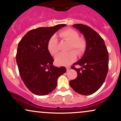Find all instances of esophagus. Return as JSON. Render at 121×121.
I'll list each match as a JSON object with an SVG mask.
<instances>
[{"label": "esophagus", "mask_w": 121, "mask_h": 121, "mask_svg": "<svg viewBox=\"0 0 121 121\" xmlns=\"http://www.w3.org/2000/svg\"><path fill=\"white\" fill-rule=\"evenodd\" d=\"M69 69H70V67H69V66H67V67H66V70H67V71H68Z\"/></svg>", "instance_id": "34e87169"}]
</instances>
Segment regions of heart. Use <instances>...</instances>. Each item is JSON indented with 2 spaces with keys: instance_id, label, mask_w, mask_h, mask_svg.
<instances>
[{
  "instance_id": "b5f03b06",
  "label": "heart",
  "mask_w": 121,
  "mask_h": 121,
  "mask_svg": "<svg viewBox=\"0 0 121 121\" xmlns=\"http://www.w3.org/2000/svg\"><path fill=\"white\" fill-rule=\"evenodd\" d=\"M59 36L62 39L70 43L69 49H73L77 55L80 56L84 53L86 47V42L82 37H79L76 30L73 29H66L60 32ZM48 49L52 55H56L59 51L58 40L55 36H52L48 43ZM76 59V54L71 51L66 53H60L55 57V61L59 65L67 66L74 62Z\"/></svg>"
}]
</instances>
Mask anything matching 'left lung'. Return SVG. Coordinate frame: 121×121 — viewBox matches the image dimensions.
I'll return each mask as SVG.
<instances>
[{"label": "left lung", "mask_w": 121, "mask_h": 121, "mask_svg": "<svg viewBox=\"0 0 121 121\" xmlns=\"http://www.w3.org/2000/svg\"><path fill=\"white\" fill-rule=\"evenodd\" d=\"M73 26L82 34L86 42L85 52L81 59L72 66L77 72V77L69 81L76 92L87 95L98 91L104 84L109 67V54L103 39L89 26L81 24Z\"/></svg>", "instance_id": "obj_1"}]
</instances>
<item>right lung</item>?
Listing matches in <instances>:
<instances>
[{
    "instance_id": "obj_1",
    "label": "right lung",
    "mask_w": 121,
    "mask_h": 121,
    "mask_svg": "<svg viewBox=\"0 0 121 121\" xmlns=\"http://www.w3.org/2000/svg\"><path fill=\"white\" fill-rule=\"evenodd\" d=\"M66 26L32 30L19 43L16 60L21 78L36 95H45L52 91L56 87L57 78L66 71L64 66L53 65L54 60L48 49L49 39Z\"/></svg>"
}]
</instances>
